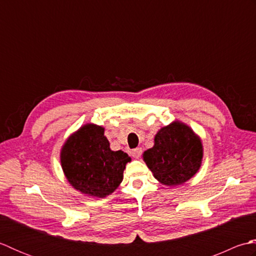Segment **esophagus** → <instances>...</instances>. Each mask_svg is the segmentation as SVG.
<instances>
[{
    "instance_id": "34e87169",
    "label": "esophagus",
    "mask_w": 256,
    "mask_h": 256,
    "mask_svg": "<svg viewBox=\"0 0 256 256\" xmlns=\"http://www.w3.org/2000/svg\"><path fill=\"white\" fill-rule=\"evenodd\" d=\"M142 148H134L132 150V156L135 157V158H138V157H140V155H142Z\"/></svg>"
}]
</instances>
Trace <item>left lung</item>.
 I'll return each instance as SVG.
<instances>
[{"label": "left lung", "mask_w": 256, "mask_h": 256, "mask_svg": "<svg viewBox=\"0 0 256 256\" xmlns=\"http://www.w3.org/2000/svg\"><path fill=\"white\" fill-rule=\"evenodd\" d=\"M202 156L200 138L186 124L176 121L157 132L154 146L144 152L143 160L160 182L177 186L199 170Z\"/></svg>", "instance_id": "8db88e82"}]
</instances>
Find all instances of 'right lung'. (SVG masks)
<instances>
[{"mask_svg":"<svg viewBox=\"0 0 256 256\" xmlns=\"http://www.w3.org/2000/svg\"><path fill=\"white\" fill-rule=\"evenodd\" d=\"M60 160L64 175L74 189L104 198L122 182L125 165L131 157L122 150H111L102 126L86 124L66 140Z\"/></svg>","mask_w":256,"mask_h":256,"instance_id":"1","label":"right lung"}]
</instances>
